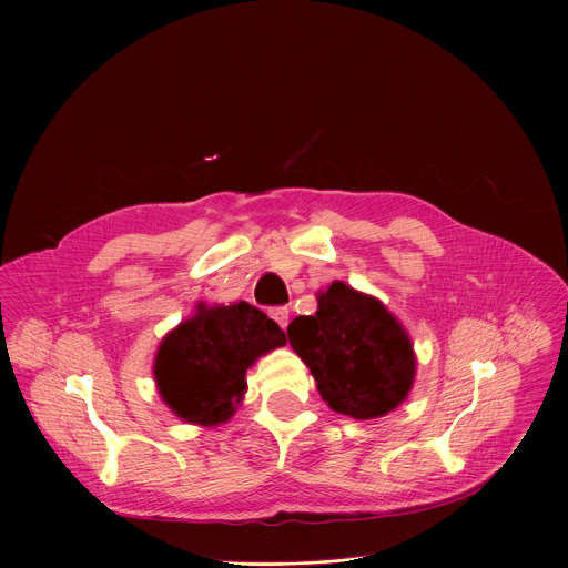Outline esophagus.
Segmentation results:
<instances>
[{
  "label": "esophagus",
  "instance_id": "esophagus-1",
  "mask_svg": "<svg viewBox=\"0 0 568 568\" xmlns=\"http://www.w3.org/2000/svg\"><path fill=\"white\" fill-rule=\"evenodd\" d=\"M270 316L278 323V326L285 331L287 328V321H290V310L285 307V305H281V307H272L270 310Z\"/></svg>",
  "mask_w": 568,
  "mask_h": 568
}]
</instances>
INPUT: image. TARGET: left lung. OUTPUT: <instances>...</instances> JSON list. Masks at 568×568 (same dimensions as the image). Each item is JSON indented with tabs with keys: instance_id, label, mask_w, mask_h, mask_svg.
<instances>
[{
	"instance_id": "obj_1",
	"label": "left lung",
	"mask_w": 568,
	"mask_h": 568,
	"mask_svg": "<svg viewBox=\"0 0 568 568\" xmlns=\"http://www.w3.org/2000/svg\"><path fill=\"white\" fill-rule=\"evenodd\" d=\"M287 339L328 407L355 420L386 416L414 386L407 331L384 303L342 281L318 294L314 316L290 323Z\"/></svg>"
}]
</instances>
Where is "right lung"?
Segmentation results:
<instances>
[{
	"label": "right lung",
	"instance_id": "right-lung-1",
	"mask_svg": "<svg viewBox=\"0 0 568 568\" xmlns=\"http://www.w3.org/2000/svg\"><path fill=\"white\" fill-rule=\"evenodd\" d=\"M278 346H285L278 323L247 301L213 307L200 303L156 351L159 395L186 423H226L247 390V368Z\"/></svg>",
	"mask_w": 568,
	"mask_h": 568
}]
</instances>
